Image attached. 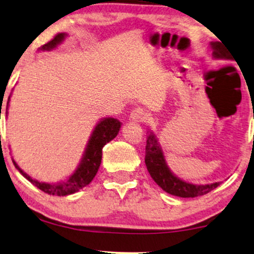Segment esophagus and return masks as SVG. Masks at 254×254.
Masks as SVG:
<instances>
[{
  "label": "esophagus",
  "mask_w": 254,
  "mask_h": 254,
  "mask_svg": "<svg viewBox=\"0 0 254 254\" xmlns=\"http://www.w3.org/2000/svg\"><path fill=\"white\" fill-rule=\"evenodd\" d=\"M147 118L148 114L142 109H135L130 113V119L135 121V123H143V121L147 120Z\"/></svg>",
  "instance_id": "obj_1"
}]
</instances>
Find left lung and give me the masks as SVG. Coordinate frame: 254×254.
<instances>
[{
    "label": "left lung",
    "mask_w": 254,
    "mask_h": 254,
    "mask_svg": "<svg viewBox=\"0 0 254 254\" xmlns=\"http://www.w3.org/2000/svg\"><path fill=\"white\" fill-rule=\"evenodd\" d=\"M213 55L215 59H227L231 60L232 57L229 54L227 47L223 43L215 41L211 43ZM145 165L151 178L155 180L157 185L165 190L166 193L180 197H195L209 193L210 190L220 185V183H214L210 185H193L186 182H183L170 171L166 165L164 155L162 148L156 140L155 135L150 134L148 136L147 145H145Z\"/></svg>",
    "instance_id": "left-lung-1"
}]
</instances>
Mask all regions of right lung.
<instances>
[{
	"instance_id": "add662e5",
	"label": "right lung",
	"mask_w": 254,
	"mask_h": 254,
	"mask_svg": "<svg viewBox=\"0 0 254 254\" xmlns=\"http://www.w3.org/2000/svg\"><path fill=\"white\" fill-rule=\"evenodd\" d=\"M64 33L57 34L51 41H48L47 44L43 45L41 50H52V48L57 47L58 45L62 43V40L64 39ZM120 126V121L113 119V118H107V119L102 120L98 125H97L95 129H93L91 137H90L88 147L85 149L84 157H83L81 164L78 165L77 170H76L65 182L58 184L40 183L38 182V180L32 179L29 175H26L25 172L22 171V170L19 169V166L16 164L15 161L12 162L13 164H15L16 169L18 170L31 184H33L34 186H37L38 189L43 190V192L50 194V195H69V194L78 192L79 190H82L83 187L89 185V184L92 182L97 171H98L100 162H102L103 147L107 143V142L112 141L113 138L117 136L118 133H119Z\"/></svg>"
}]
</instances>
